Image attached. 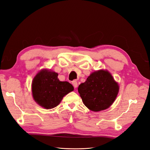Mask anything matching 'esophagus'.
<instances>
[{
    "label": "esophagus",
    "mask_w": 150,
    "mask_h": 150,
    "mask_svg": "<svg viewBox=\"0 0 150 150\" xmlns=\"http://www.w3.org/2000/svg\"><path fill=\"white\" fill-rule=\"evenodd\" d=\"M72 85H73V86H74V87L75 88L78 87V82H77V81H76V80L72 81Z\"/></svg>",
    "instance_id": "34e87169"
}]
</instances>
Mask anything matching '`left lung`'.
<instances>
[{
	"label": "left lung",
	"mask_w": 150,
	"mask_h": 150,
	"mask_svg": "<svg viewBox=\"0 0 150 150\" xmlns=\"http://www.w3.org/2000/svg\"><path fill=\"white\" fill-rule=\"evenodd\" d=\"M119 86L106 70H99L90 74L78 87L84 105L97 112L108 108L114 103L119 92Z\"/></svg>",
	"instance_id": "left-lung-1"
}]
</instances>
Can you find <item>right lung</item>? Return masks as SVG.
I'll return each instance as SVG.
<instances>
[{"instance_id":"1","label":"right lung","mask_w":150,"mask_h":150,"mask_svg":"<svg viewBox=\"0 0 150 150\" xmlns=\"http://www.w3.org/2000/svg\"><path fill=\"white\" fill-rule=\"evenodd\" d=\"M58 74L42 69L36 74L32 83L33 96L39 105L45 109L56 107L65 95L74 90L67 81L59 80Z\"/></svg>"}]
</instances>
